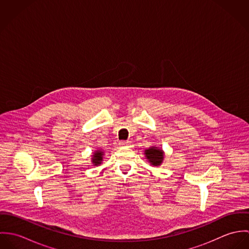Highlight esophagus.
I'll return each instance as SVG.
<instances>
[{
  "label": "esophagus",
  "instance_id": "obj_1",
  "mask_svg": "<svg viewBox=\"0 0 249 249\" xmlns=\"http://www.w3.org/2000/svg\"><path fill=\"white\" fill-rule=\"evenodd\" d=\"M119 144L121 146H129L131 144V142L130 141H121L119 142Z\"/></svg>",
  "mask_w": 249,
  "mask_h": 249
}]
</instances>
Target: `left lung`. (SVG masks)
Here are the masks:
<instances>
[{
  "label": "left lung",
  "instance_id": "obj_1",
  "mask_svg": "<svg viewBox=\"0 0 249 249\" xmlns=\"http://www.w3.org/2000/svg\"><path fill=\"white\" fill-rule=\"evenodd\" d=\"M144 154H145L146 159H148V161L153 166H159L163 161V157H164L163 151L161 149H159L158 147L152 146V147L146 149Z\"/></svg>",
  "mask_w": 249,
  "mask_h": 249
}]
</instances>
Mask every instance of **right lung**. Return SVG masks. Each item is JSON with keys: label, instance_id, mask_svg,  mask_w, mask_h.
Wrapping results in <instances>:
<instances>
[{"label": "right lung", "instance_id": "add662e5", "mask_svg": "<svg viewBox=\"0 0 249 249\" xmlns=\"http://www.w3.org/2000/svg\"><path fill=\"white\" fill-rule=\"evenodd\" d=\"M103 152L102 151H97V152H95V154L93 155V163L96 165V166H98V165H100L101 163H102V161H103Z\"/></svg>", "mask_w": 249, "mask_h": 249}]
</instances>
